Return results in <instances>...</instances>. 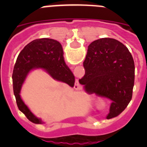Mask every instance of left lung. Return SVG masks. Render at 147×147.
<instances>
[{"mask_svg": "<svg viewBox=\"0 0 147 147\" xmlns=\"http://www.w3.org/2000/svg\"><path fill=\"white\" fill-rule=\"evenodd\" d=\"M85 76L79 80L89 93L111 100L107 118L121 113L132 99L135 64L124 44L113 38L95 40L88 45L83 62Z\"/></svg>", "mask_w": 147, "mask_h": 147, "instance_id": "1", "label": "left lung"}]
</instances>
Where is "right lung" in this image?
<instances>
[{"label":"right lung","mask_w":147,"mask_h":147,"mask_svg":"<svg viewBox=\"0 0 147 147\" xmlns=\"http://www.w3.org/2000/svg\"><path fill=\"white\" fill-rule=\"evenodd\" d=\"M42 68L54 79L74 87L75 78L66 65L61 44L53 39L34 40L26 45L19 54L13 70V90L19 110L27 119L34 124H42L24 104L20 96L23 82L30 71Z\"/></svg>","instance_id":"obj_1"}]
</instances>
